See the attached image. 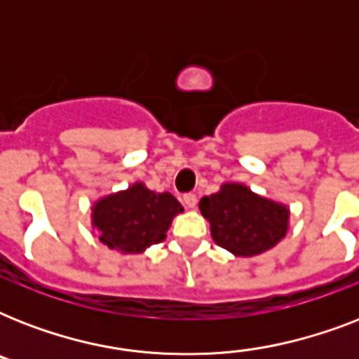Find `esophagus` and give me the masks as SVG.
I'll use <instances>...</instances> for the list:
<instances>
[{
    "label": "esophagus",
    "instance_id": "esophagus-1",
    "mask_svg": "<svg viewBox=\"0 0 359 359\" xmlns=\"http://www.w3.org/2000/svg\"><path fill=\"white\" fill-rule=\"evenodd\" d=\"M182 203H184L188 208H196L197 196L196 194H184V196H182Z\"/></svg>",
    "mask_w": 359,
    "mask_h": 359
}]
</instances>
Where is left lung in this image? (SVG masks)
<instances>
[{"label": "left lung", "mask_w": 359, "mask_h": 359, "mask_svg": "<svg viewBox=\"0 0 359 359\" xmlns=\"http://www.w3.org/2000/svg\"><path fill=\"white\" fill-rule=\"evenodd\" d=\"M199 210L210 222L214 242L236 257L259 255L287 233V207L242 184H224L218 194L203 197Z\"/></svg>", "instance_id": "obj_1"}]
</instances>
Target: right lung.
<instances>
[{
  "mask_svg": "<svg viewBox=\"0 0 359 359\" xmlns=\"http://www.w3.org/2000/svg\"><path fill=\"white\" fill-rule=\"evenodd\" d=\"M182 210L184 208L171 194H156L137 182L126 191L98 201L93 208V225L111 250L141 253L165 238L173 216Z\"/></svg>",
  "mask_w": 359,
  "mask_h": 359,
  "instance_id": "right-lung-1",
  "label": "right lung"
}]
</instances>
